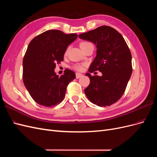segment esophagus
I'll list each match as a JSON object with an SVG mask.
<instances>
[{
	"label": "esophagus",
	"mask_w": 157,
	"mask_h": 157,
	"mask_svg": "<svg viewBox=\"0 0 157 157\" xmlns=\"http://www.w3.org/2000/svg\"><path fill=\"white\" fill-rule=\"evenodd\" d=\"M81 77H82V75L80 74V73H76V78H79Z\"/></svg>",
	"instance_id": "1"
}]
</instances>
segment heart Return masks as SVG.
Segmentation results:
<instances>
[{"label": "heart", "mask_w": 157, "mask_h": 157, "mask_svg": "<svg viewBox=\"0 0 157 157\" xmlns=\"http://www.w3.org/2000/svg\"><path fill=\"white\" fill-rule=\"evenodd\" d=\"M88 43H90V42H81V43L80 44V46L81 47L85 44H86ZM73 69L77 70V71H82L83 69V65H80V64H77V65H75L73 66Z\"/></svg>", "instance_id": "1"}]
</instances>
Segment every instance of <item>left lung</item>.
I'll list each match as a JSON object with an SVG mask.
<instances>
[{
	"mask_svg": "<svg viewBox=\"0 0 157 157\" xmlns=\"http://www.w3.org/2000/svg\"><path fill=\"white\" fill-rule=\"evenodd\" d=\"M80 39L93 42L97 47L96 56L86 74L90 82L84 93L92 103L106 107L116 103L124 93L132 73V55L123 36L109 26H101L87 33ZM95 70L101 77L92 76Z\"/></svg>",
	"mask_w": 157,
	"mask_h": 157,
	"instance_id": "1",
	"label": "left lung"
}]
</instances>
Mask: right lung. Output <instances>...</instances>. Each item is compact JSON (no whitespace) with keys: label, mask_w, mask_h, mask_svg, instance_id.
I'll list each match as a JSON object with an SVG mask.
<instances>
[{"label":"right lung","mask_w":157,"mask_h":157,"mask_svg":"<svg viewBox=\"0 0 157 157\" xmlns=\"http://www.w3.org/2000/svg\"><path fill=\"white\" fill-rule=\"evenodd\" d=\"M77 36L75 33L48 30L29 44L23 60V80L33 100L39 105L51 107L61 103L67 85L75 78L73 71L66 69L59 77L54 69L56 64L63 60L69 44Z\"/></svg>","instance_id":"right-lung-1"}]
</instances>
